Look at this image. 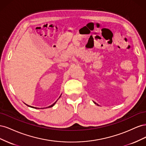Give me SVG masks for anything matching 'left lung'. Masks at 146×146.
Segmentation results:
<instances>
[{
	"instance_id": "left-lung-1",
	"label": "left lung",
	"mask_w": 146,
	"mask_h": 146,
	"mask_svg": "<svg viewBox=\"0 0 146 146\" xmlns=\"http://www.w3.org/2000/svg\"><path fill=\"white\" fill-rule=\"evenodd\" d=\"M94 104H96V103H95V102H94ZM97 105H98V104H97Z\"/></svg>"
}]
</instances>
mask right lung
Returning a JSON list of instances; mask_svg holds the SVG:
<instances>
[{
    "instance_id": "add662e5",
    "label": "right lung",
    "mask_w": 146,
    "mask_h": 146,
    "mask_svg": "<svg viewBox=\"0 0 146 146\" xmlns=\"http://www.w3.org/2000/svg\"><path fill=\"white\" fill-rule=\"evenodd\" d=\"M56 101H57V100H56ZM56 102H55V103H54V104H52V105H50V106H49V107H53V106H54V105H55V103H56ZM33 108H34V107H33Z\"/></svg>"
}]
</instances>
